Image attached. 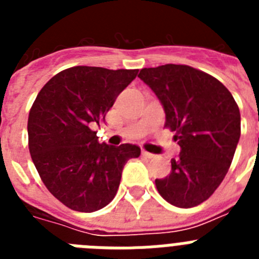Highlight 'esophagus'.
<instances>
[{"mask_svg": "<svg viewBox=\"0 0 259 259\" xmlns=\"http://www.w3.org/2000/svg\"><path fill=\"white\" fill-rule=\"evenodd\" d=\"M143 155L145 158H149V159H153V158H155L154 154H152V153H149V152H145V150L143 152Z\"/></svg>", "mask_w": 259, "mask_h": 259, "instance_id": "esophagus-1", "label": "esophagus"}]
</instances>
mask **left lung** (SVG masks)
I'll list each match as a JSON object with an SVG mask.
<instances>
[{
	"mask_svg": "<svg viewBox=\"0 0 259 259\" xmlns=\"http://www.w3.org/2000/svg\"><path fill=\"white\" fill-rule=\"evenodd\" d=\"M139 77L152 89L175 132L180 154L155 187L171 205L197 206L215 192L231 166L241 118L235 98L218 79L185 65L143 68Z\"/></svg>",
	"mask_w": 259,
	"mask_h": 259,
	"instance_id": "left-lung-1",
	"label": "left lung"
}]
</instances>
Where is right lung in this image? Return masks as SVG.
<instances>
[{"label":"right lung","instance_id":"1","mask_svg":"<svg viewBox=\"0 0 259 259\" xmlns=\"http://www.w3.org/2000/svg\"><path fill=\"white\" fill-rule=\"evenodd\" d=\"M139 70L75 66L42 87L28 115V148L48 191L71 210L93 212L115 197L137 145L98 143L95 125Z\"/></svg>","mask_w":259,"mask_h":259}]
</instances>
